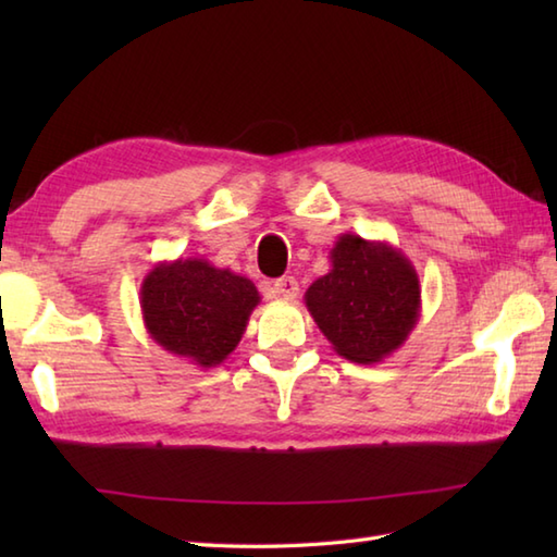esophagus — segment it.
Returning <instances> with one entry per match:
<instances>
[{"instance_id":"esophagus-1","label":"esophagus","mask_w":557,"mask_h":557,"mask_svg":"<svg viewBox=\"0 0 557 557\" xmlns=\"http://www.w3.org/2000/svg\"><path fill=\"white\" fill-rule=\"evenodd\" d=\"M270 292H272V297H277V299H297V294H299V282L294 280V277H280V280H275L270 285Z\"/></svg>"}]
</instances>
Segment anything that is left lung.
I'll list each match as a JSON object with an SVG mask.
<instances>
[{
	"instance_id": "1",
	"label": "left lung",
	"mask_w": 557,
	"mask_h": 557,
	"mask_svg": "<svg viewBox=\"0 0 557 557\" xmlns=\"http://www.w3.org/2000/svg\"><path fill=\"white\" fill-rule=\"evenodd\" d=\"M304 301L339 357L381 363L417 327L421 285L393 244L342 234L330 248V272L306 289Z\"/></svg>"
}]
</instances>
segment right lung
<instances>
[{
	"mask_svg": "<svg viewBox=\"0 0 557 557\" xmlns=\"http://www.w3.org/2000/svg\"><path fill=\"white\" fill-rule=\"evenodd\" d=\"M260 294L248 277L206 258L162 260L140 285L150 339L198 369H212L239 345Z\"/></svg>",
	"mask_w": 557,
	"mask_h": 557,
	"instance_id": "right-lung-1",
	"label": "right lung"
}]
</instances>
